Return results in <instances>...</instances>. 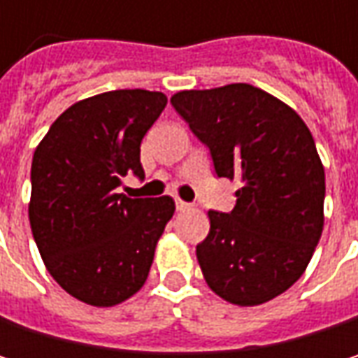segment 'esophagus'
Here are the masks:
<instances>
[{"mask_svg":"<svg viewBox=\"0 0 358 358\" xmlns=\"http://www.w3.org/2000/svg\"><path fill=\"white\" fill-rule=\"evenodd\" d=\"M190 207H192L190 203H186V201H182V199H176V209H178V211H188Z\"/></svg>","mask_w":358,"mask_h":358,"instance_id":"obj_1","label":"esophagus"}]
</instances>
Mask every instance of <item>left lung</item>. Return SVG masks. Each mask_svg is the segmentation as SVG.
I'll list each match as a JSON object with an SVG mask.
<instances>
[{
	"label": "left lung",
	"instance_id": "left-lung-1",
	"mask_svg": "<svg viewBox=\"0 0 358 358\" xmlns=\"http://www.w3.org/2000/svg\"><path fill=\"white\" fill-rule=\"evenodd\" d=\"M172 106L209 147L215 174L243 182L230 213H207L211 228L196 245L203 278L232 305H263L305 273L322 238L325 172L311 130L245 83L180 91Z\"/></svg>",
	"mask_w": 358,
	"mask_h": 358
}]
</instances>
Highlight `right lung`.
Instances as JSON below:
<instances>
[{
    "label": "right lung",
    "instance_id": "1",
    "mask_svg": "<svg viewBox=\"0 0 358 358\" xmlns=\"http://www.w3.org/2000/svg\"><path fill=\"white\" fill-rule=\"evenodd\" d=\"M168 97L122 89L66 109L33 155L29 220L53 280L74 299L113 307L136 294L176 205L130 199L115 188L145 178L141 143Z\"/></svg>",
    "mask_w": 358,
    "mask_h": 358
}]
</instances>
